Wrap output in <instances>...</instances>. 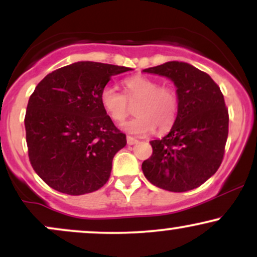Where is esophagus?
Here are the masks:
<instances>
[{
    "label": "esophagus",
    "instance_id": "esophagus-1",
    "mask_svg": "<svg viewBox=\"0 0 257 257\" xmlns=\"http://www.w3.org/2000/svg\"><path fill=\"white\" fill-rule=\"evenodd\" d=\"M126 143H128V145H135L138 143V140L133 137H126Z\"/></svg>",
    "mask_w": 257,
    "mask_h": 257
}]
</instances>
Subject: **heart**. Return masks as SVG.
Masks as SVG:
<instances>
[{"instance_id": "b5f03b06", "label": "heart", "mask_w": 257, "mask_h": 257, "mask_svg": "<svg viewBox=\"0 0 257 257\" xmlns=\"http://www.w3.org/2000/svg\"><path fill=\"white\" fill-rule=\"evenodd\" d=\"M124 94L112 85H106L100 93V104L110 118L116 123L124 122L135 106L137 117L126 122L123 128L134 135H146L157 128L166 132L175 122L179 100L176 91L161 85L145 76H134L125 79Z\"/></svg>"}]
</instances>
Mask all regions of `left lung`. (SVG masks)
Segmentation results:
<instances>
[{
    "label": "left lung",
    "mask_w": 257,
    "mask_h": 257,
    "mask_svg": "<svg viewBox=\"0 0 257 257\" xmlns=\"http://www.w3.org/2000/svg\"><path fill=\"white\" fill-rule=\"evenodd\" d=\"M144 72L166 76L176 85L179 107L174 125L150 141L152 156L143 163L145 178L170 192H186L217 172L228 137V110L220 87L187 63L168 61Z\"/></svg>",
    "instance_id": "1"
}]
</instances>
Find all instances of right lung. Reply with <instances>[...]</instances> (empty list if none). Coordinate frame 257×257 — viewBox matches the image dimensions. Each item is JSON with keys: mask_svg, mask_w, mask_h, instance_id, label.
Returning a JSON list of instances; mask_svg holds the SVG:
<instances>
[{"mask_svg": "<svg viewBox=\"0 0 257 257\" xmlns=\"http://www.w3.org/2000/svg\"><path fill=\"white\" fill-rule=\"evenodd\" d=\"M129 70L78 61L47 75L35 88L25 114L29 159L52 188L79 196L107 182L112 159L126 139L102 108L100 93L112 76Z\"/></svg>", "mask_w": 257, "mask_h": 257, "instance_id": "right-lung-1", "label": "right lung"}]
</instances>
